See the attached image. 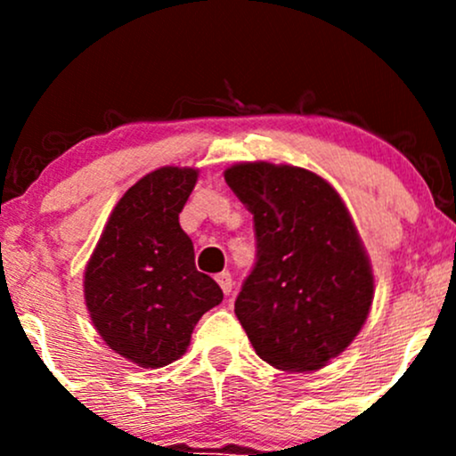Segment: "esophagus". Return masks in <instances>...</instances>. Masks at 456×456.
Segmentation results:
<instances>
[{
  "mask_svg": "<svg viewBox=\"0 0 456 456\" xmlns=\"http://www.w3.org/2000/svg\"><path fill=\"white\" fill-rule=\"evenodd\" d=\"M216 282H218V285H221V289H223L224 296L232 294V289H233V276L229 274V272H221V274H216Z\"/></svg>",
  "mask_w": 456,
  "mask_h": 456,
  "instance_id": "34e87169",
  "label": "esophagus"
}]
</instances>
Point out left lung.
Masks as SVG:
<instances>
[{
	"instance_id": "8db88e82",
	"label": "left lung",
	"mask_w": 456,
	"mask_h": 456,
	"mask_svg": "<svg viewBox=\"0 0 456 456\" xmlns=\"http://www.w3.org/2000/svg\"><path fill=\"white\" fill-rule=\"evenodd\" d=\"M224 182L253 214L257 261L235 315L261 360L315 370L347 349L373 302V272L338 192L313 171L240 162Z\"/></svg>"
}]
</instances>
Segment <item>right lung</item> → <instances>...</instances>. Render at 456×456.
<instances>
[{
    "instance_id": "1",
    "label": "right lung",
    "mask_w": 456,
    "mask_h": 456,
    "mask_svg": "<svg viewBox=\"0 0 456 456\" xmlns=\"http://www.w3.org/2000/svg\"><path fill=\"white\" fill-rule=\"evenodd\" d=\"M197 169L160 167L130 186L86 268V305L102 341L130 362L159 369L184 355L203 313L223 302L195 268L180 212Z\"/></svg>"
}]
</instances>
